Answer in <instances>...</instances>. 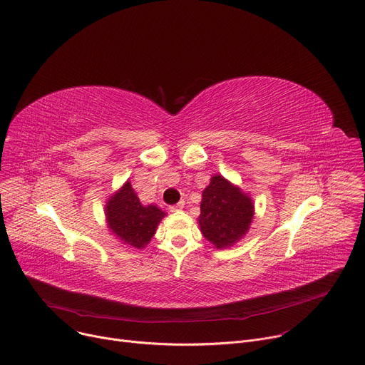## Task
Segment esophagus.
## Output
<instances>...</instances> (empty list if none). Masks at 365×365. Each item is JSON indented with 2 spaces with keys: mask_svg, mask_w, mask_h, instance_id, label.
I'll list each match as a JSON object with an SVG mask.
<instances>
[{
  "mask_svg": "<svg viewBox=\"0 0 365 365\" xmlns=\"http://www.w3.org/2000/svg\"><path fill=\"white\" fill-rule=\"evenodd\" d=\"M181 209H184V201H180L178 205H174V206L170 207L171 212H178V210H181Z\"/></svg>",
  "mask_w": 365,
  "mask_h": 365,
  "instance_id": "esophagus-1",
  "label": "esophagus"
}]
</instances>
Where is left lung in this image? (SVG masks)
Returning <instances> with one entry per match:
<instances>
[{"label":"left lung","instance_id":"8db88e82","mask_svg":"<svg viewBox=\"0 0 365 365\" xmlns=\"http://www.w3.org/2000/svg\"><path fill=\"white\" fill-rule=\"evenodd\" d=\"M201 197L200 230L215 248H229L245 236L254 219V203L248 194L215 175Z\"/></svg>","mask_w":365,"mask_h":365}]
</instances>
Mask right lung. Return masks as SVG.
Segmentation results:
<instances>
[{
    "instance_id": "add662e5",
    "label": "right lung",
    "mask_w": 365,
    "mask_h": 365,
    "mask_svg": "<svg viewBox=\"0 0 365 365\" xmlns=\"http://www.w3.org/2000/svg\"><path fill=\"white\" fill-rule=\"evenodd\" d=\"M165 213L155 205L143 206L132 184L128 181L106 205V219L108 229L121 244L132 248H145Z\"/></svg>"
}]
</instances>
